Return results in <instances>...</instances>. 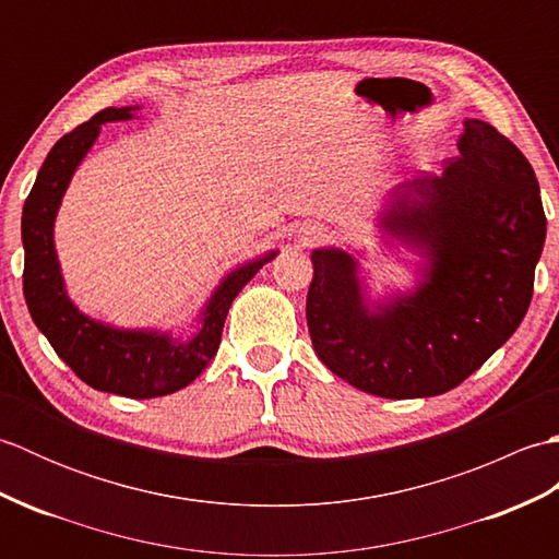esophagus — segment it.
Listing matches in <instances>:
<instances>
[{
    "label": "esophagus",
    "mask_w": 559,
    "mask_h": 559,
    "mask_svg": "<svg viewBox=\"0 0 559 559\" xmlns=\"http://www.w3.org/2000/svg\"><path fill=\"white\" fill-rule=\"evenodd\" d=\"M324 237H326V228L322 223H302V228L298 233V240L302 245H317L322 242Z\"/></svg>",
    "instance_id": "1"
}]
</instances>
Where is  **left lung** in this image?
Wrapping results in <instances>:
<instances>
[{"label": "left lung", "instance_id": "obj_1", "mask_svg": "<svg viewBox=\"0 0 559 559\" xmlns=\"http://www.w3.org/2000/svg\"><path fill=\"white\" fill-rule=\"evenodd\" d=\"M379 221L423 254V281L370 307L355 257L314 249L307 293L314 353L367 394H444L526 317L548 225L536 173L492 124L466 120L444 175L420 173L391 189Z\"/></svg>", "mask_w": 559, "mask_h": 559}]
</instances>
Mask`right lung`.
I'll return each mask as SVG.
<instances>
[{"label": "right lung", "instance_id": "1", "mask_svg": "<svg viewBox=\"0 0 559 559\" xmlns=\"http://www.w3.org/2000/svg\"><path fill=\"white\" fill-rule=\"evenodd\" d=\"M139 108H105L74 132L64 134L47 153L35 185L23 204V298L28 312L55 353L88 386L127 399H156L185 389L206 370L218 353L225 317L235 295L254 273L276 257L247 261L223 278L199 319L197 334L182 341L160 331L115 329L79 312L64 290L55 252V218L71 175L100 134V124L132 120Z\"/></svg>", "mask_w": 559, "mask_h": 559}]
</instances>
